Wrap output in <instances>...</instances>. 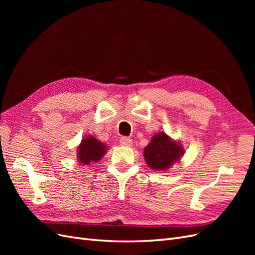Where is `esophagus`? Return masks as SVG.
<instances>
[{
  "mask_svg": "<svg viewBox=\"0 0 255 255\" xmlns=\"http://www.w3.org/2000/svg\"><path fill=\"white\" fill-rule=\"evenodd\" d=\"M132 139H130L129 137H126V136H123V137H120V143L122 144V145H132Z\"/></svg>",
  "mask_w": 255,
  "mask_h": 255,
  "instance_id": "esophagus-1",
  "label": "esophagus"
}]
</instances>
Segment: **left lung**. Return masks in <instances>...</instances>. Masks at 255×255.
<instances>
[{
    "label": "left lung",
    "instance_id": "8db88e82",
    "mask_svg": "<svg viewBox=\"0 0 255 255\" xmlns=\"http://www.w3.org/2000/svg\"><path fill=\"white\" fill-rule=\"evenodd\" d=\"M184 153L179 143L172 141L165 133L153 136L151 142L145 146L143 156L149 167L155 170H165L170 168L174 161L180 159Z\"/></svg>",
    "mask_w": 255,
    "mask_h": 255
}]
</instances>
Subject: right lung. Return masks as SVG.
<instances>
[{
    "label": "right lung",
    "mask_w": 255,
    "mask_h": 255,
    "mask_svg": "<svg viewBox=\"0 0 255 255\" xmlns=\"http://www.w3.org/2000/svg\"><path fill=\"white\" fill-rule=\"evenodd\" d=\"M105 149V144L100 142L95 137L90 136L82 141L78 149V156L81 163L88 165L90 161H98L101 159Z\"/></svg>",
    "instance_id": "1"
}]
</instances>
